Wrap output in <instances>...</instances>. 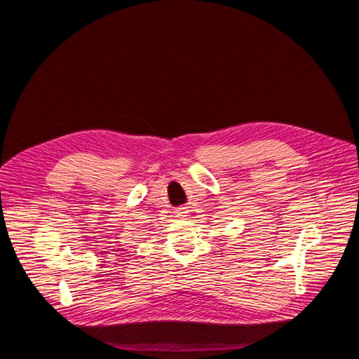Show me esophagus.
<instances>
[{"instance_id":"34e87169","label":"esophagus","mask_w":359,"mask_h":359,"mask_svg":"<svg viewBox=\"0 0 359 359\" xmlns=\"http://www.w3.org/2000/svg\"><path fill=\"white\" fill-rule=\"evenodd\" d=\"M182 214H184V212H181V214H178V217H184V215H182Z\"/></svg>"}]
</instances>
